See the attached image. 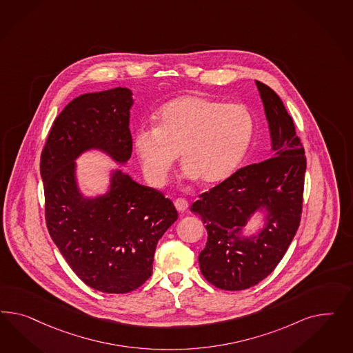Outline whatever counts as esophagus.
I'll use <instances>...</instances> for the list:
<instances>
[{"label": "esophagus", "instance_id": "esophagus-1", "mask_svg": "<svg viewBox=\"0 0 353 353\" xmlns=\"http://www.w3.org/2000/svg\"><path fill=\"white\" fill-rule=\"evenodd\" d=\"M174 207L177 208L179 212H185V211L188 210V207H189V203H188V201L183 199V198H177V199L174 201Z\"/></svg>", "mask_w": 353, "mask_h": 353}]
</instances>
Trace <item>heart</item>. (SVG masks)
<instances>
[{"instance_id": "heart-1", "label": "heart", "mask_w": 353, "mask_h": 353, "mask_svg": "<svg viewBox=\"0 0 353 353\" xmlns=\"http://www.w3.org/2000/svg\"><path fill=\"white\" fill-rule=\"evenodd\" d=\"M255 123L246 107L183 96L161 108L155 127L139 129L134 149L148 181L164 185L177 151L183 176L207 183L228 179L243 159Z\"/></svg>"}]
</instances>
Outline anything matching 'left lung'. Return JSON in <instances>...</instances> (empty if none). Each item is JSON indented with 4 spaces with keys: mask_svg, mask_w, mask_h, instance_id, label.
<instances>
[{
    "mask_svg": "<svg viewBox=\"0 0 353 353\" xmlns=\"http://www.w3.org/2000/svg\"><path fill=\"white\" fill-rule=\"evenodd\" d=\"M256 86L270 130L272 158L239 168L190 207L208 234L199 254L201 272L214 288L228 291L250 289L274 270L296 234L303 208L304 148L281 98L261 81ZM261 208L268 212L263 230L241 237L249 217Z\"/></svg>",
    "mask_w": 353,
    "mask_h": 353,
    "instance_id": "obj_1",
    "label": "left lung"
}]
</instances>
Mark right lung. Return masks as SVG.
Here are the masks:
<instances>
[{
  "instance_id": "right-lung-1",
  "label": "right lung",
  "mask_w": 353,
  "mask_h": 353,
  "mask_svg": "<svg viewBox=\"0 0 353 353\" xmlns=\"http://www.w3.org/2000/svg\"><path fill=\"white\" fill-rule=\"evenodd\" d=\"M132 92L115 88L72 99L54 120L41 152L45 220L54 243L85 285L127 294L152 274L158 241L179 217L163 192L112 172L110 190L85 198L75 159L97 149L118 163L132 155Z\"/></svg>"
}]
</instances>
